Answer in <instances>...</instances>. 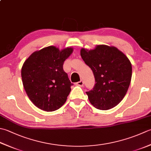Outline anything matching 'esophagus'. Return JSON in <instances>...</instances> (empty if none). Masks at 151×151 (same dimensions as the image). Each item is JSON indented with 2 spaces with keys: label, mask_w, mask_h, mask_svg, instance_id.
I'll list each match as a JSON object with an SVG mask.
<instances>
[{
  "label": "esophagus",
  "mask_w": 151,
  "mask_h": 151,
  "mask_svg": "<svg viewBox=\"0 0 151 151\" xmlns=\"http://www.w3.org/2000/svg\"><path fill=\"white\" fill-rule=\"evenodd\" d=\"M76 85L79 86H83V85H84L83 81H81L78 82H76Z\"/></svg>",
  "instance_id": "obj_1"
}]
</instances>
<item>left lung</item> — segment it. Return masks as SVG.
I'll return each mask as SVG.
<instances>
[{
  "instance_id": "left-lung-1",
  "label": "left lung",
  "mask_w": 151,
  "mask_h": 151,
  "mask_svg": "<svg viewBox=\"0 0 151 151\" xmlns=\"http://www.w3.org/2000/svg\"><path fill=\"white\" fill-rule=\"evenodd\" d=\"M81 55L95 77L93 89L86 92L91 104L99 110L114 107L124 97L131 82L128 58L115 47L106 45L89 51L82 48Z\"/></svg>"
}]
</instances>
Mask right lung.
<instances>
[{
  "mask_svg": "<svg viewBox=\"0 0 151 151\" xmlns=\"http://www.w3.org/2000/svg\"><path fill=\"white\" fill-rule=\"evenodd\" d=\"M73 52L48 46L29 56L23 65V87L33 104L45 111H54L65 103L73 85L64 71V61Z\"/></svg>",
  "mask_w": 151,
  "mask_h": 151,
  "instance_id": "right-lung-1",
  "label": "right lung"
}]
</instances>
